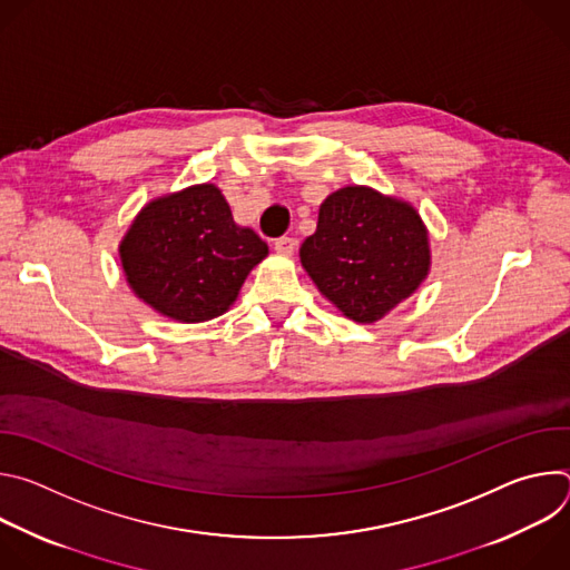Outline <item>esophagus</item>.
<instances>
[{"label":"esophagus","instance_id":"esophagus-1","mask_svg":"<svg viewBox=\"0 0 570 570\" xmlns=\"http://www.w3.org/2000/svg\"><path fill=\"white\" fill-rule=\"evenodd\" d=\"M295 246H297V240H295L293 236H279V238H275V250H277L279 255H293V253H295Z\"/></svg>","mask_w":570,"mask_h":570}]
</instances>
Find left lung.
<instances>
[{"mask_svg":"<svg viewBox=\"0 0 570 570\" xmlns=\"http://www.w3.org/2000/svg\"><path fill=\"white\" fill-rule=\"evenodd\" d=\"M299 259L320 293L356 322L383 317L431 264L420 214L367 187H345L322 203Z\"/></svg>","mask_w":570,"mask_h":570,"instance_id":"8db88e82","label":"left lung"}]
</instances>
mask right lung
<instances>
[{
  "label": "right lung",
  "instance_id": "1",
  "mask_svg": "<svg viewBox=\"0 0 570 570\" xmlns=\"http://www.w3.org/2000/svg\"><path fill=\"white\" fill-rule=\"evenodd\" d=\"M132 291L161 315L203 322L229 308L266 243L232 220L214 185H196L148 203L121 240Z\"/></svg>",
  "mask_w": 570,
  "mask_h": 570
}]
</instances>
